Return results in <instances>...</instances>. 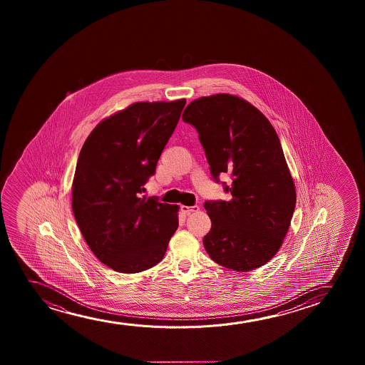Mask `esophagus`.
Returning a JSON list of instances; mask_svg holds the SVG:
<instances>
[{
	"mask_svg": "<svg viewBox=\"0 0 365 365\" xmlns=\"http://www.w3.org/2000/svg\"><path fill=\"white\" fill-rule=\"evenodd\" d=\"M180 210H182L185 215H190V213H193V212L200 210V207H198V205H192V207H188V205H182V207H180Z\"/></svg>",
	"mask_w": 365,
	"mask_h": 365,
	"instance_id": "obj_1",
	"label": "esophagus"
}]
</instances>
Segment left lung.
Returning <instances> with one entry per match:
<instances>
[{
    "instance_id": "1",
    "label": "left lung",
    "mask_w": 365,
    "mask_h": 365,
    "mask_svg": "<svg viewBox=\"0 0 365 365\" xmlns=\"http://www.w3.org/2000/svg\"><path fill=\"white\" fill-rule=\"evenodd\" d=\"M182 118L198 132L213 180L232 178L222 182L230 200L205 203L212 220L207 253L228 269L259 268L279 250L297 200L277 132L255 106L227 93L190 102Z\"/></svg>"
}]
</instances>
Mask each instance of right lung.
I'll return each instance as SVG.
<instances>
[{
	"instance_id": "1",
	"label": "right lung",
	"mask_w": 365,
	"mask_h": 365,
	"mask_svg": "<svg viewBox=\"0 0 365 365\" xmlns=\"http://www.w3.org/2000/svg\"><path fill=\"white\" fill-rule=\"evenodd\" d=\"M185 105L133 103L96 125L81 150L72 210L90 250L115 272L160 263L178 228V205L142 193Z\"/></svg>"
}]
</instances>
